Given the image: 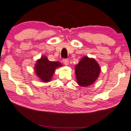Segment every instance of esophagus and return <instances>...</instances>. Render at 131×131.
Listing matches in <instances>:
<instances>
[{"instance_id": "1", "label": "esophagus", "mask_w": 131, "mask_h": 131, "mask_svg": "<svg viewBox=\"0 0 131 131\" xmlns=\"http://www.w3.org/2000/svg\"><path fill=\"white\" fill-rule=\"evenodd\" d=\"M63 63L65 64V65H68V63H69V60H68L67 59H63Z\"/></svg>"}]
</instances>
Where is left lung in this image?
Returning a JSON list of instances; mask_svg holds the SVG:
<instances>
[{
    "label": "left lung",
    "mask_w": 131,
    "mask_h": 131,
    "mask_svg": "<svg viewBox=\"0 0 131 131\" xmlns=\"http://www.w3.org/2000/svg\"><path fill=\"white\" fill-rule=\"evenodd\" d=\"M100 68L95 59L85 56L75 66L77 83L86 86L91 85L98 78Z\"/></svg>",
    "instance_id": "left-lung-1"
}]
</instances>
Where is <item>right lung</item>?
Masks as SVG:
<instances>
[{"instance_id":"1","label":"right lung","mask_w":131,"mask_h":131,"mask_svg":"<svg viewBox=\"0 0 131 131\" xmlns=\"http://www.w3.org/2000/svg\"><path fill=\"white\" fill-rule=\"evenodd\" d=\"M61 66L60 62L50 61L46 57L43 56L37 61L35 72L41 80L44 82H49L52 78L55 69Z\"/></svg>"}]
</instances>
